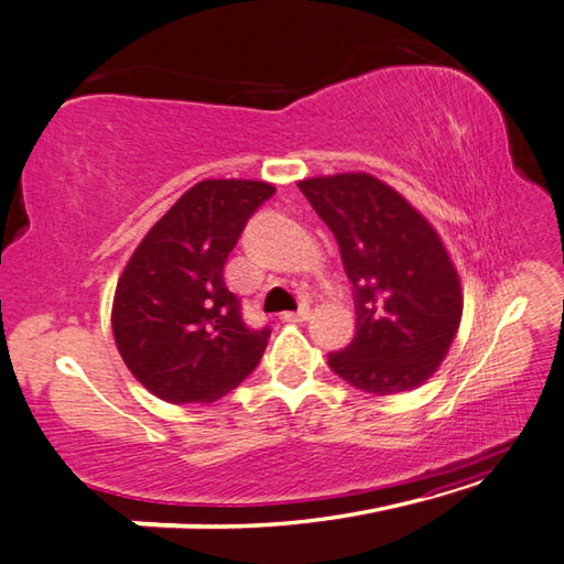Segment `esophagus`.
Segmentation results:
<instances>
[{"instance_id":"1","label":"esophagus","mask_w":564,"mask_h":564,"mask_svg":"<svg viewBox=\"0 0 564 564\" xmlns=\"http://www.w3.org/2000/svg\"><path fill=\"white\" fill-rule=\"evenodd\" d=\"M311 317V307H297V311H289V313H283L281 315V319H285V323H305V319Z\"/></svg>"}]
</instances>
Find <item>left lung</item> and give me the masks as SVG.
Instances as JSON below:
<instances>
[{"instance_id": "left-lung-1", "label": "left lung", "mask_w": 564, "mask_h": 564, "mask_svg": "<svg viewBox=\"0 0 564 564\" xmlns=\"http://www.w3.org/2000/svg\"><path fill=\"white\" fill-rule=\"evenodd\" d=\"M333 229L355 295V339L327 357L359 391L391 395L425 383L462 319V285L433 225L369 173L297 183Z\"/></svg>"}]
</instances>
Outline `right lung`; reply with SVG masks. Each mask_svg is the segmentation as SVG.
Here are the masks:
<instances>
[{
	"instance_id": "1",
	"label": "right lung",
	"mask_w": 564,
	"mask_h": 564,
	"mask_svg": "<svg viewBox=\"0 0 564 564\" xmlns=\"http://www.w3.org/2000/svg\"><path fill=\"white\" fill-rule=\"evenodd\" d=\"M275 193L263 181H203L181 195L131 253L117 283L121 359L169 403H213L257 369L269 327H249L225 261L249 217Z\"/></svg>"
}]
</instances>
